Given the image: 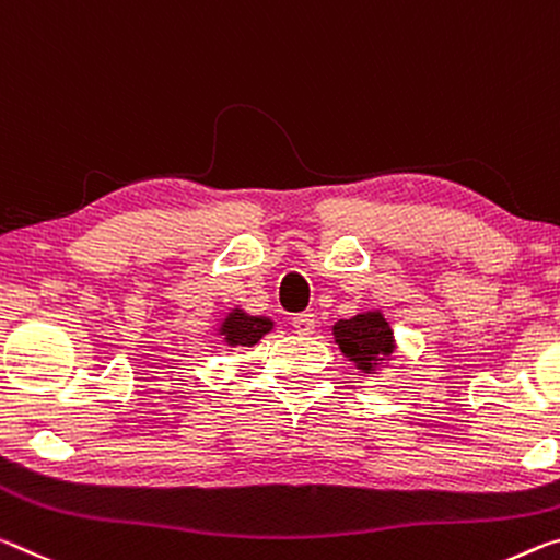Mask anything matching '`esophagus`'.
<instances>
[{
    "mask_svg": "<svg viewBox=\"0 0 560 560\" xmlns=\"http://www.w3.org/2000/svg\"><path fill=\"white\" fill-rule=\"evenodd\" d=\"M291 326H294L296 334L308 336V334H314V328H316V316L314 314H296L294 318H291Z\"/></svg>",
    "mask_w": 560,
    "mask_h": 560,
    "instance_id": "esophagus-1",
    "label": "esophagus"
}]
</instances>
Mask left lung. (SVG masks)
Returning a JSON list of instances; mask_svg holds the SVG:
<instances>
[{"instance_id": "obj_1", "label": "left lung", "mask_w": 560, "mask_h": 560, "mask_svg": "<svg viewBox=\"0 0 560 560\" xmlns=\"http://www.w3.org/2000/svg\"><path fill=\"white\" fill-rule=\"evenodd\" d=\"M334 341L361 374H378L396 359V336L381 308H369L331 326Z\"/></svg>"}]
</instances>
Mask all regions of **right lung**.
<instances>
[{"label": "right lung", "mask_w": 560, "mask_h": 560, "mask_svg": "<svg viewBox=\"0 0 560 560\" xmlns=\"http://www.w3.org/2000/svg\"><path fill=\"white\" fill-rule=\"evenodd\" d=\"M273 328V318L269 316H252L246 314L242 306H232L229 312L219 318L217 324V336H221V341L226 346H256L266 334Z\"/></svg>", "instance_id": "obj_1"}]
</instances>
